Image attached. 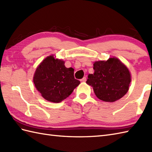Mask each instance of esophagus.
I'll return each instance as SVG.
<instances>
[{
    "label": "esophagus",
    "mask_w": 152,
    "mask_h": 152,
    "mask_svg": "<svg viewBox=\"0 0 152 152\" xmlns=\"http://www.w3.org/2000/svg\"><path fill=\"white\" fill-rule=\"evenodd\" d=\"M80 81L82 82H85L86 81V77H83V78L81 80H80Z\"/></svg>",
    "instance_id": "34e87169"
}]
</instances>
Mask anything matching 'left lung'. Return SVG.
I'll list each match as a JSON object with an SVG mask.
<instances>
[{
	"label": "left lung",
	"mask_w": 152,
	"mask_h": 152,
	"mask_svg": "<svg viewBox=\"0 0 152 152\" xmlns=\"http://www.w3.org/2000/svg\"><path fill=\"white\" fill-rule=\"evenodd\" d=\"M95 72L89 74L86 83L92 86L95 95L101 101L115 102L129 90L131 74L128 69L117 58L107 61H96Z\"/></svg>",
	"instance_id": "8db88e82"
}]
</instances>
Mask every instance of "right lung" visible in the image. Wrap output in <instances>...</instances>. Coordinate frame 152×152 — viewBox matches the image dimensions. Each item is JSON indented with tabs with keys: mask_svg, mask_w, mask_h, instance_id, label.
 I'll list each match as a JSON object with an SVG mask.
<instances>
[{
	"mask_svg": "<svg viewBox=\"0 0 152 152\" xmlns=\"http://www.w3.org/2000/svg\"><path fill=\"white\" fill-rule=\"evenodd\" d=\"M33 82L42 96L48 101L60 102L67 98L80 82L74 78V69L62 60L46 57L35 71Z\"/></svg>",
	"mask_w": 152,
	"mask_h": 152,
	"instance_id": "add662e5",
	"label": "right lung"
}]
</instances>
